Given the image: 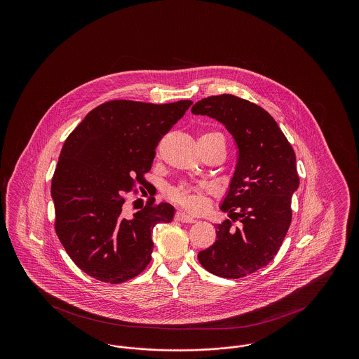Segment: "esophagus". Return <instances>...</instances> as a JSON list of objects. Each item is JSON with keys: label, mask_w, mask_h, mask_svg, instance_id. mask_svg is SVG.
I'll use <instances>...</instances> for the list:
<instances>
[{"label": "esophagus", "mask_w": 359, "mask_h": 359, "mask_svg": "<svg viewBox=\"0 0 359 359\" xmlns=\"http://www.w3.org/2000/svg\"><path fill=\"white\" fill-rule=\"evenodd\" d=\"M175 219L176 221H179V222L183 223H195L196 222V219L195 218H192V217H189L188 214L186 212H182V211H179V212H176V215H175Z\"/></svg>", "instance_id": "1"}]
</instances>
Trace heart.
I'll use <instances>...</instances> for the list:
<instances>
[{
	"instance_id": "heart-1",
	"label": "heart",
	"mask_w": 359,
	"mask_h": 359,
	"mask_svg": "<svg viewBox=\"0 0 359 359\" xmlns=\"http://www.w3.org/2000/svg\"><path fill=\"white\" fill-rule=\"evenodd\" d=\"M203 136H222L219 133H207ZM208 192L207 186H191L182 184L170 189L168 195L173 202L186 207L189 211H201L205 207V194Z\"/></svg>"
}]
</instances>
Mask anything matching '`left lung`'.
<instances>
[{
  "instance_id": "8db88e82",
  "label": "left lung",
  "mask_w": 359,
  "mask_h": 359,
  "mask_svg": "<svg viewBox=\"0 0 359 359\" xmlns=\"http://www.w3.org/2000/svg\"><path fill=\"white\" fill-rule=\"evenodd\" d=\"M191 111L221 122L238 148L219 208L241 224H217V241L198 259L215 276L245 277L266 266L287 236L292 195L300 183L296 156L273 117L255 103L222 94L195 103Z\"/></svg>"
}]
</instances>
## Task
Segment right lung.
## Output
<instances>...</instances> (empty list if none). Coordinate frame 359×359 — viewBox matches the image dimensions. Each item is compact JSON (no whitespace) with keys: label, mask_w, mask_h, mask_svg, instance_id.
I'll return each instance as SVG.
<instances>
[{"label":"right lung","mask_w":359,"mask_h":359,"mask_svg":"<svg viewBox=\"0 0 359 359\" xmlns=\"http://www.w3.org/2000/svg\"><path fill=\"white\" fill-rule=\"evenodd\" d=\"M191 104L110 101L91 110L67 137L52 177L55 230L85 273L120 284L151 262L154 227L171 222L175 207L154 205V199L128 218L123 195L135 182H145L158 141Z\"/></svg>","instance_id":"right-lung-1"}]
</instances>
